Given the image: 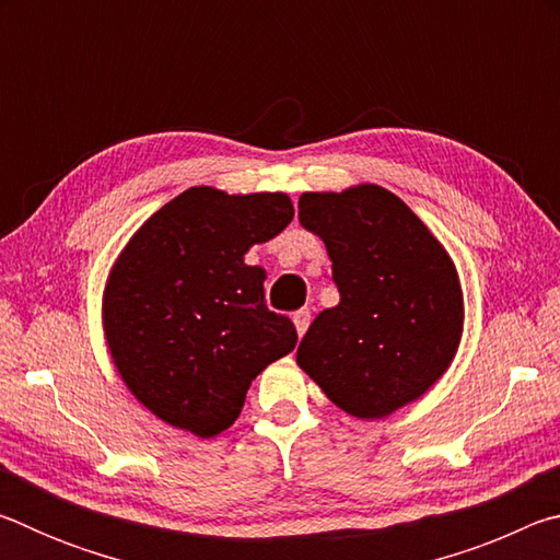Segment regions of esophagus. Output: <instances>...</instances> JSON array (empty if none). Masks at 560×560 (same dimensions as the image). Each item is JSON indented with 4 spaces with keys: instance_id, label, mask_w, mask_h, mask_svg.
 <instances>
[{
    "instance_id": "34e87169",
    "label": "esophagus",
    "mask_w": 560,
    "mask_h": 560,
    "mask_svg": "<svg viewBox=\"0 0 560 560\" xmlns=\"http://www.w3.org/2000/svg\"><path fill=\"white\" fill-rule=\"evenodd\" d=\"M308 324H311V311L308 308H301V311H296V314H293V326H296L299 338L306 334Z\"/></svg>"
}]
</instances>
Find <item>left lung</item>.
Returning a JSON list of instances; mask_svg holds the SVG:
<instances>
[{
	"label": "left lung",
	"mask_w": 560,
	"mask_h": 560,
	"mask_svg": "<svg viewBox=\"0 0 560 560\" xmlns=\"http://www.w3.org/2000/svg\"><path fill=\"white\" fill-rule=\"evenodd\" d=\"M299 220L324 240L340 293L303 336L301 371L358 420L420 400L447 373L464 330L450 252L400 197L373 183L303 192Z\"/></svg>",
	"instance_id": "8db88e82"
}]
</instances>
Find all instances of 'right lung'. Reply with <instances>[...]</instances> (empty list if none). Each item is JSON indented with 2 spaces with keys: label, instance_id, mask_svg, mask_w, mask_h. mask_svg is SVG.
<instances>
[{
  "label": "right lung",
  "instance_id": "right-lung-1",
  "mask_svg": "<svg viewBox=\"0 0 560 560\" xmlns=\"http://www.w3.org/2000/svg\"><path fill=\"white\" fill-rule=\"evenodd\" d=\"M293 220L287 192L189 187L122 246L103 289V336L136 400L170 428L217 438L254 377L296 346L264 303L267 271L244 264Z\"/></svg>",
  "mask_w": 560,
  "mask_h": 560
}]
</instances>
